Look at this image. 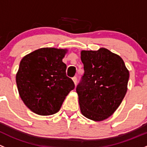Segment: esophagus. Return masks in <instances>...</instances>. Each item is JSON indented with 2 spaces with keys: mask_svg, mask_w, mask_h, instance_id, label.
I'll use <instances>...</instances> for the list:
<instances>
[{
  "mask_svg": "<svg viewBox=\"0 0 147 147\" xmlns=\"http://www.w3.org/2000/svg\"><path fill=\"white\" fill-rule=\"evenodd\" d=\"M72 80H73L75 84H76L77 82H78V78H77V77H74V78H72Z\"/></svg>",
  "mask_w": 147,
  "mask_h": 147,
  "instance_id": "34e87169",
  "label": "esophagus"
}]
</instances>
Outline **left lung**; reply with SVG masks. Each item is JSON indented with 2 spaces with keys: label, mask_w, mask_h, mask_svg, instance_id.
<instances>
[{
  "label": "left lung",
  "mask_w": 147,
  "mask_h": 147,
  "mask_svg": "<svg viewBox=\"0 0 147 147\" xmlns=\"http://www.w3.org/2000/svg\"><path fill=\"white\" fill-rule=\"evenodd\" d=\"M84 73L77 86L82 113L101 121L118 108L127 90L129 71L123 60L105 48L82 51Z\"/></svg>",
  "instance_id": "8db88e82"
}]
</instances>
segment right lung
<instances>
[{
	"label": "right lung",
	"instance_id": "obj_1",
	"mask_svg": "<svg viewBox=\"0 0 147 147\" xmlns=\"http://www.w3.org/2000/svg\"><path fill=\"white\" fill-rule=\"evenodd\" d=\"M66 52L65 49L43 48L20 61L16 75L18 92L24 104L38 115L58 112L66 96L75 89L62 61Z\"/></svg>",
	"mask_w": 147,
	"mask_h": 147
}]
</instances>
